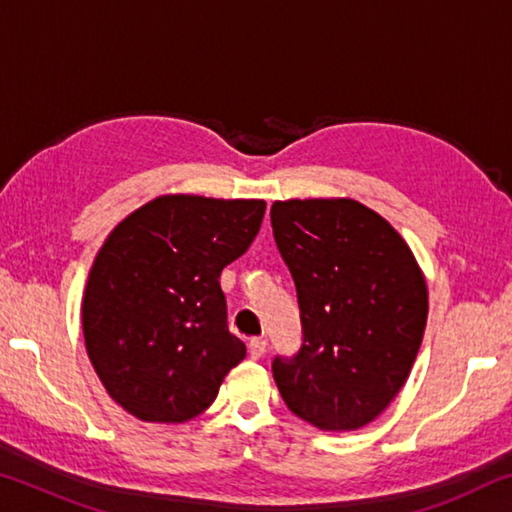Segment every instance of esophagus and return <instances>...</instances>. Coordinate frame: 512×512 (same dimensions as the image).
Listing matches in <instances>:
<instances>
[{"instance_id": "34e87169", "label": "esophagus", "mask_w": 512, "mask_h": 512, "mask_svg": "<svg viewBox=\"0 0 512 512\" xmlns=\"http://www.w3.org/2000/svg\"><path fill=\"white\" fill-rule=\"evenodd\" d=\"M264 352H266V341L264 339H250L248 341L250 359H262Z\"/></svg>"}]
</instances>
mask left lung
Wrapping results in <instances>:
<instances>
[{"label": "left lung", "instance_id": "left-lung-1", "mask_svg": "<svg viewBox=\"0 0 512 512\" xmlns=\"http://www.w3.org/2000/svg\"><path fill=\"white\" fill-rule=\"evenodd\" d=\"M277 250L298 293L302 345L273 359V379L298 418L352 431L400 393L427 325V284L411 248L350 198L275 201Z\"/></svg>", "mask_w": 512, "mask_h": 512}]
</instances>
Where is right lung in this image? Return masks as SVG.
I'll use <instances>...</instances> for the list:
<instances>
[{
  "label": "right lung",
  "mask_w": 512,
  "mask_h": 512,
  "mask_svg": "<svg viewBox=\"0 0 512 512\" xmlns=\"http://www.w3.org/2000/svg\"><path fill=\"white\" fill-rule=\"evenodd\" d=\"M264 212V201L160 196L101 246L83 296L85 348L108 395L135 418H196L246 357L219 277L253 244Z\"/></svg>",
  "instance_id": "right-lung-1"
}]
</instances>
